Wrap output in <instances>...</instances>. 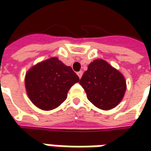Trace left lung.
<instances>
[{
    "mask_svg": "<svg viewBox=\"0 0 151 151\" xmlns=\"http://www.w3.org/2000/svg\"><path fill=\"white\" fill-rule=\"evenodd\" d=\"M78 76L57 57L38 63L25 76V87L30 101L38 108L50 111L58 107L67 98Z\"/></svg>",
    "mask_w": 151,
    "mask_h": 151,
    "instance_id": "left-lung-1",
    "label": "left lung"
}]
</instances>
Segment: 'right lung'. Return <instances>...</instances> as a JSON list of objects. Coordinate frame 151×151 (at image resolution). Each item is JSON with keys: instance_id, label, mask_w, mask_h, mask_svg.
I'll return each instance as SVG.
<instances>
[{"instance_id": "right-lung-1", "label": "right lung", "mask_w": 151, "mask_h": 151, "mask_svg": "<svg viewBox=\"0 0 151 151\" xmlns=\"http://www.w3.org/2000/svg\"><path fill=\"white\" fill-rule=\"evenodd\" d=\"M79 83L86 91L88 100L102 110L117 107L126 91L124 76L102 60L91 62Z\"/></svg>"}]
</instances>
